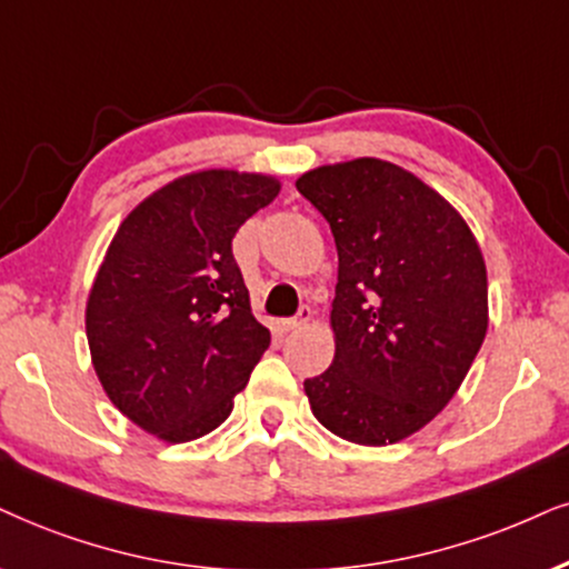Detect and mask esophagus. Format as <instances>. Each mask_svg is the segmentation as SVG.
Masks as SVG:
<instances>
[{
	"label": "esophagus",
	"mask_w": 569,
	"mask_h": 569,
	"mask_svg": "<svg viewBox=\"0 0 569 569\" xmlns=\"http://www.w3.org/2000/svg\"><path fill=\"white\" fill-rule=\"evenodd\" d=\"M309 320H312V309L305 305V307H299V312L293 315V318L280 320V326H283V330H299V328H305Z\"/></svg>",
	"instance_id": "esophagus-1"
}]
</instances>
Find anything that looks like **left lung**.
<instances>
[{"mask_svg":"<svg viewBox=\"0 0 569 569\" xmlns=\"http://www.w3.org/2000/svg\"><path fill=\"white\" fill-rule=\"evenodd\" d=\"M297 189L338 251L336 357L305 380L309 407L351 443H397L449 405L483 343V254L455 207L399 164H322Z\"/></svg>","mask_w":569,"mask_h":569,"instance_id":"left-lung-1","label":"left lung"}]
</instances>
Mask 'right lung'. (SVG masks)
<instances>
[{"instance_id":"obj_1","label":"right lung","mask_w":569,"mask_h":569,"mask_svg":"<svg viewBox=\"0 0 569 569\" xmlns=\"http://www.w3.org/2000/svg\"><path fill=\"white\" fill-rule=\"evenodd\" d=\"M278 191L257 172H191L143 199L114 233L86 336L107 397L147 433L170 443L210 433L270 347L231 243Z\"/></svg>"}]
</instances>
